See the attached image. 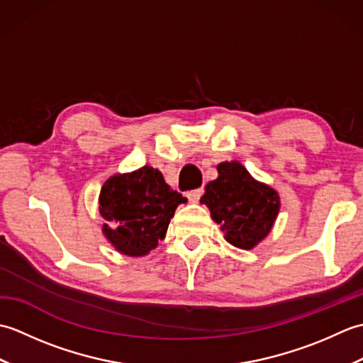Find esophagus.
Here are the masks:
<instances>
[{"label": "esophagus", "mask_w": 363, "mask_h": 363, "mask_svg": "<svg viewBox=\"0 0 363 363\" xmlns=\"http://www.w3.org/2000/svg\"><path fill=\"white\" fill-rule=\"evenodd\" d=\"M203 189H195V190H190V191H187V198H189V201L190 203H198L199 201V198H201V195H203Z\"/></svg>", "instance_id": "obj_1"}]
</instances>
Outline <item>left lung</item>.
<instances>
[{
  "label": "left lung",
  "mask_w": 363,
  "mask_h": 363,
  "mask_svg": "<svg viewBox=\"0 0 363 363\" xmlns=\"http://www.w3.org/2000/svg\"><path fill=\"white\" fill-rule=\"evenodd\" d=\"M218 177L206 186L201 203L209 207L225 238L242 250H251L272 230L279 212V196L252 179L238 162H223Z\"/></svg>",
  "instance_id": "1"
}]
</instances>
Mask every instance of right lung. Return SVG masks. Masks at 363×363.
<instances>
[{"instance_id": "1", "label": "right lung", "mask_w": 363, "mask_h": 363, "mask_svg": "<svg viewBox=\"0 0 363 363\" xmlns=\"http://www.w3.org/2000/svg\"><path fill=\"white\" fill-rule=\"evenodd\" d=\"M186 201L152 167L112 176L99 195V213L106 221L103 233L117 251L145 256L165 237L176 207Z\"/></svg>"}]
</instances>
